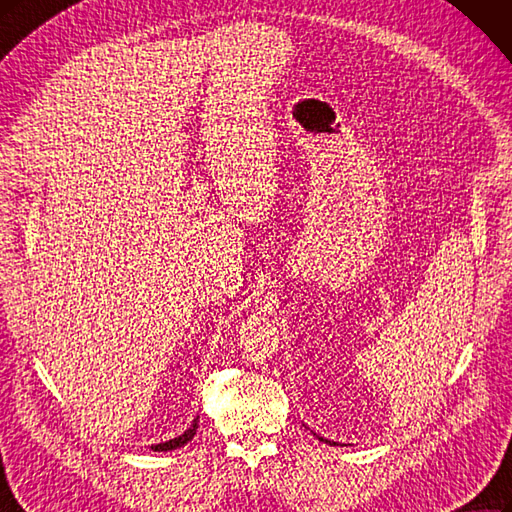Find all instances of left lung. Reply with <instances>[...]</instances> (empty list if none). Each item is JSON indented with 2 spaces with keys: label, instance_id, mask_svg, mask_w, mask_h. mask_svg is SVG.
Masks as SVG:
<instances>
[{
  "label": "left lung",
  "instance_id": "obj_1",
  "mask_svg": "<svg viewBox=\"0 0 512 512\" xmlns=\"http://www.w3.org/2000/svg\"><path fill=\"white\" fill-rule=\"evenodd\" d=\"M317 438L324 440V443H328V445H334V447H337V443H334V440H328V438H324V436H317Z\"/></svg>",
  "mask_w": 512,
  "mask_h": 512
}]
</instances>
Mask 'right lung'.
I'll list each match as a JSON object with an SVG mask.
<instances>
[{
  "label": "right lung",
  "instance_id": "1",
  "mask_svg": "<svg viewBox=\"0 0 512 512\" xmlns=\"http://www.w3.org/2000/svg\"><path fill=\"white\" fill-rule=\"evenodd\" d=\"M199 417L192 421V426L184 432V434H180V436H175V438H171V440H165V443H158V445H152V451H173V449H180V447H184L188 440H192V436L197 434V428H199Z\"/></svg>",
  "mask_w": 512,
  "mask_h": 512
}]
</instances>
